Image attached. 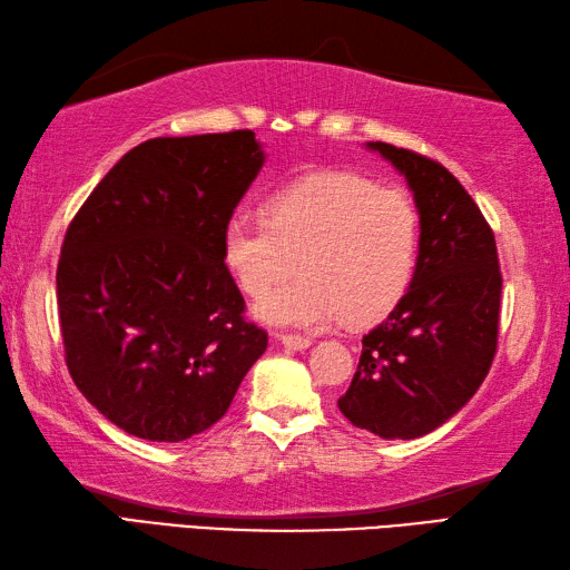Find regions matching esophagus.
Instances as JSON below:
<instances>
[{
	"instance_id": "obj_1",
	"label": "esophagus",
	"mask_w": 570,
	"mask_h": 570,
	"mask_svg": "<svg viewBox=\"0 0 570 570\" xmlns=\"http://www.w3.org/2000/svg\"><path fill=\"white\" fill-rule=\"evenodd\" d=\"M277 341H281L283 346L295 348V351H305V348L312 346V338L309 336H299V334H277Z\"/></svg>"
}]
</instances>
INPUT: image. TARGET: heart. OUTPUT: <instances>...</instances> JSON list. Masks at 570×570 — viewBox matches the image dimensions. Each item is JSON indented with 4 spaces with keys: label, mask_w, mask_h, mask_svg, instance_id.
<instances>
[{
    "label": "heart",
    "mask_w": 570,
    "mask_h": 570,
    "mask_svg": "<svg viewBox=\"0 0 570 570\" xmlns=\"http://www.w3.org/2000/svg\"><path fill=\"white\" fill-rule=\"evenodd\" d=\"M420 212L397 187L353 173L299 178L263 214L238 209L224 224L222 258L258 297L298 258L301 275L261 297L256 314L277 326L322 328L373 322L407 293L420 256Z\"/></svg>",
    "instance_id": "heart-1"
}]
</instances>
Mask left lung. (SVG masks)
Instances as JSON below:
<instances>
[{"mask_svg": "<svg viewBox=\"0 0 570 570\" xmlns=\"http://www.w3.org/2000/svg\"><path fill=\"white\" fill-rule=\"evenodd\" d=\"M414 193L422 236L410 289L363 336L338 410L381 439H416L475 395L495 358L502 273L495 234L441 163L373 141Z\"/></svg>", "mask_w": 570, "mask_h": 570, "instance_id": "left-lung-1", "label": "left lung"}]
</instances>
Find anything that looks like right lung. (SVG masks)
<instances>
[{
  "label": "right lung",
  "instance_id": "right-lung-1",
  "mask_svg": "<svg viewBox=\"0 0 570 570\" xmlns=\"http://www.w3.org/2000/svg\"><path fill=\"white\" fill-rule=\"evenodd\" d=\"M261 166L248 129L150 138L72 217L56 273L66 363L126 434L175 444L205 432L268 346L222 258L224 224Z\"/></svg>",
  "mask_w": 570,
  "mask_h": 570
}]
</instances>
